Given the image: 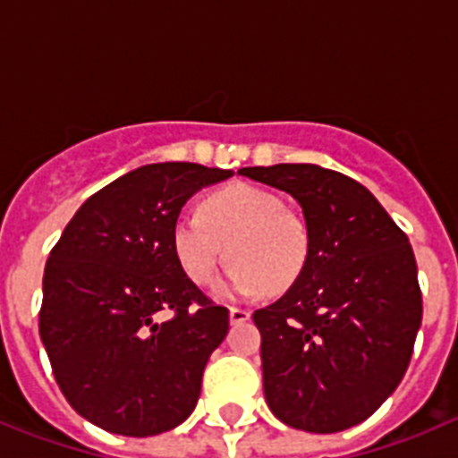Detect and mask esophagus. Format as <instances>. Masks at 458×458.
I'll return each instance as SVG.
<instances>
[{
    "instance_id": "obj_1",
    "label": "esophagus",
    "mask_w": 458,
    "mask_h": 458,
    "mask_svg": "<svg viewBox=\"0 0 458 458\" xmlns=\"http://www.w3.org/2000/svg\"><path fill=\"white\" fill-rule=\"evenodd\" d=\"M250 317H252V311L250 310H242V307H229V318H232V323H245L250 321Z\"/></svg>"
}]
</instances>
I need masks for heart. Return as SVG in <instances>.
<instances>
[{
    "label": "heart",
    "mask_w": 458,
    "mask_h": 458,
    "mask_svg": "<svg viewBox=\"0 0 458 458\" xmlns=\"http://www.w3.org/2000/svg\"><path fill=\"white\" fill-rule=\"evenodd\" d=\"M172 248L197 286H208L229 254L233 264L222 293L254 298L268 289L286 291L301 279L311 232L305 217L286 208L273 190L233 183L208 194L199 213L174 222Z\"/></svg>",
    "instance_id": "heart-1"
}]
</instances>
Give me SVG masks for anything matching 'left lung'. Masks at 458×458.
<instances>
[{
  "label": "left lung",
  "instance_id": "1",
  "mask_svg": "<svg viewBox=\"0 0 458 458\" xmlns=\"http://www.w3.org/2000/svg\"><path fill=\"white\" fill-rule=\"evenodd\" d=\"M241 174L289 192L311 232L305 273L252 317L266 402L275 418L310 434L355 427L402 383L422 323L408 236L365 185L333 169Z\"/></svg>",
  "mask_w": 458,
  "mask_h": 458
}]
</instances>
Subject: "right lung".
I'll return each instance as SVG.
<instances>
[{
  "label": "right lung",
  "instance_id": "right-lung-1",
  "mask_svg": "<svg viewBox=\"0 0 458 458\" xmlns=\"http://www.w3.org/2000/svg\"><path fill=\"white\" fill-rule=\"evenodd\" d=\"M229 176L194 163L132 169L80 206L47 257L38 330L52 374L109 434H163L197 406L229 310L190 282L172 229L197 190Z\"/></svg>",
  "mask_w": 458,
  "mask_h": 458
}]
</instances>
